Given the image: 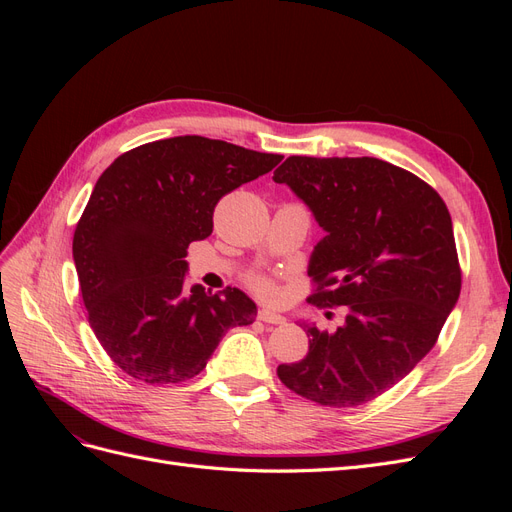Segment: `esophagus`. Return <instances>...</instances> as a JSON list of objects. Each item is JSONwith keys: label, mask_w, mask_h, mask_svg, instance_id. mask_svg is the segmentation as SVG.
I'll return each mask as SVG.
<instances>
[{"label": "esophagus", "mask_w": 512, "mask_h": 512, "mask_svg": "<svg viewBox=\"0 0 512 512\" xmlns=\"http://www.w3.org/2000/svg\"><path fill=\"white\" fill-rule=\"evenodd\" d=\"M258 320H260V322H267V324H284V322H286L284 316L275 314V312H269V309H260V312H258Z\"/></svg>", "instance_id": "34e87169"}]
</instances>
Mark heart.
<instances>
[{"label":"heart","mask_w":512,"mask_h":512,"mask_svg":"<svg viewBox=\"0 0 512 512\" xmlns=\"http://www.w3.org/2000/svg\"><path fill=\"white\" fill-rule=\"evenodd\" d=\"M252 284H254L256 292L262 294V297H265V299H277V297H280V290H277L275 284H271L269 280H262V277H256Z\"/></svg>","instance_id":"b5f03b06"}]
</instances>
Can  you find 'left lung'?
<instances>
[{"mask_svg":"<svg viewBox=\"0 0 512 512\" xmlns=\"http://www.w3.org/2000/svg\"><path fill=\"white\" fill-rule=\"evenodd\" d=\"M273 181L327 232L309 258V301L348 309L335 333L305 324V359L277 376L320 406H363L436 346L459 299L451 213L431 185L378 158L290 156Z\"/></svg>","mask_w":512,"mask_h":512,"instance_id":"left-lung-1","label":"left lung"}]
</instances>
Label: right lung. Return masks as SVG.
<instances>
[{"label":"right lung","instance_id":"obj_1","mask_svg":"<svg viewBox=\"0 0 512 512\" xmlns=\"http://www.w3.org/2000/svg\"><path fill=\"white\" fill-rule=\"evenodd\" d=\"M282 162L205 136L130 149L100 175L74 230L72 256L89 324L134 380L198 376L224 333L256 318L239 288L185 286L188 245L213 230L218 200Z\"/></svg>","mask_w":512,"mask_h":512}]
</instances>
